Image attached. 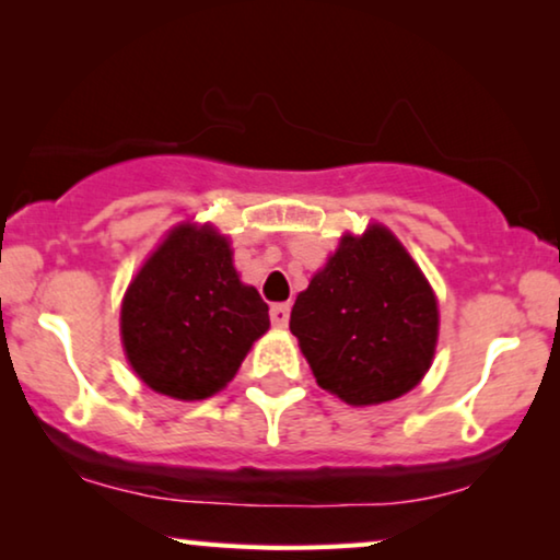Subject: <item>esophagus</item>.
Instances as JSON below:
<instances>
[{"mask_svg":"<svg viewBox=\"0 0 560 560\" xmlns=\"http://www.w3.org/2000/svg\"><path fill=\"white\" fill-rule=\"evenodd\" d=\"M270 318H272V326L285 328L290 320V303H275L270 308Z\"/></svg>","mask_w":560,"mask_h":560,"instance_id":"esophagus-1","label":"esophagus"}]
</instances>
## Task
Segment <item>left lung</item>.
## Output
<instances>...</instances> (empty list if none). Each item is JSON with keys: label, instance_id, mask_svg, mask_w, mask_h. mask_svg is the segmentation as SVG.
I'll use <instances>...</instances> for the list:
<instances>
[{"label": "left lung", "instance_id": "8db88e82", "mask_svg": "<svg viewBox=\"0 0 560 560\" xmlns=\"http://www.w3.org/2000/svg\"><path fill=\"white\" fill-rule=\"evenodd\" d=\"M290 331L316 382L349 405L395 400L418 385L439 339V305L423 272L385 226L347 234L308 290Z\"/></svg>", "mask_w": 560, "mask_h": 560}]
</instances>
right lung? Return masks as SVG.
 <instances>
[{"instance_id": "1", "label": "right lung", "mask_w": 560, "mask_h": 560, "mask_svg": "<svg viewBox=\"0 0 560 560\" xmlns=\"http://www.w3.org/2000/svg\"><path fill=\"white\" fill-rule=\"evenodd\" d=\"M267 328V303L240 280L226 236L211 226L173 229L121 303L129 364L175 400H203L226 387Z\"/></svg>"}]
</instances>
